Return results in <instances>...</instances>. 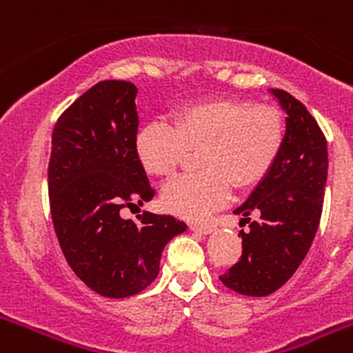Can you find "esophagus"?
I'll return each instance as SVG.
<instances>
[{
  "instance_id": "obj_1",
  "label": "esophagus",
  "mask_w": 353,
  "mask_h": 353,
  "mask_svg": "<svg viewBox=\"0 0 353 353\" xmlns=\"http://www.w3.org/2000/svg\"><path fill=\"white\" fill-rule=\"evenodd\" d=\"M191 230L196 233H201V235H210L214 232V226H208V224H191Z\"/></svg>"
}]
</instances>
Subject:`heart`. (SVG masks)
<instances>
[{
	"instance_id": "obj_1",
	"label": "heart",
	"mask_w": 353,
	"mask_h": 353,
	"mask_svg": "<svg viewBox=\"0 0 353 353\" xmlns=\"http://www.w3.org/2000/svg\"><path fill=\"white\" fill-rule=\"evenodd\" d=\"M285 143V118L272 105L244 99H212L179 108L173 125L152 120L134 136V154L152 176H170L198 154L199 173L162 187L161 205L189 221H203L228 203L232 187L248 191L272 170Z\"/></svg>"
}]
</instances>
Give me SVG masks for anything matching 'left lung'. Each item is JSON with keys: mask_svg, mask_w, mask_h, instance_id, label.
<instances>
[{"mask_svg": "<svg viewBox=\"0 0 353 353\" xmlns=\"http://www.w3.org/2000/svg\"><path fill=\"white\" fill-rule=\"evenodd\" d=\"M286 113L283 148L269 174L233 214L249 223L242 256L219 277L233 292L265 297L295 274L316 235L327 183V141L302 102L285 90H269ZM256 214L251 221L248 215Z\"/></svg>", "mask_w": 353, "mask_h": 353, "instance_id": "1", "label": "left lung"}]
</instances>
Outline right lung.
I'll return each mask as SVG.
<instances>
[{
	"label": "right lung",
	"mask_w": 353,
	"mask_h": 353,
	"mask_svg": "<svg viewBox=\"0 0 353 353\" xmlns=\"http://www.w3.org/2000/svg\"><path fill=\"white\" fill-rule=\"evenodd\" d=\"M138 88L101 81L58 118L49 161V199L58 242L70 269L109 299L136 295L159 274L162 251L187 230L171 215L143 212L121 219L123 207L154 198L134 154Z\"/></svg>",
	"instance_id": "obj_1"
}]
</instances>
